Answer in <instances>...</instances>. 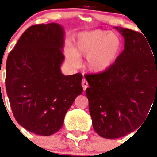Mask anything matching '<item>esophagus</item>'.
Returning <instances> with one entry per match:
<instances>
[{
	"label": "esophagus",
	"instance_id": "obj_1",
	"mask_svg": "<svg viewBox=\"0 0 157 157\" xmlns=\"http://www.w3.org/2000/svg\"><path fill=\"white\" fill-rule=\"evenodd\" d=\"M81 85H82V87H83L84 90H86V89L88 88V86H89L88 82H87V81H86L85 79H83V80H82V81H81Z\"/></svg>",
	"mask_w": 157,
	"mask_h": 157
}]
</instances>
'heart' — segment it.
<instances>
[{
	"label": "heart",
	"instance_id": "1",
	"mask_svg": "<svg viewBox=\"0 0 157 157\" xmlns=\"http://www.w3.org/2000/svg\"><path fill=\"white\" fill-rule=\"evenodd\" d=\"M121 40L117 33L96 29L79 33L75 46L68 45L65 57L70 66L81 65L86 57V67L92 73H102L114 64L121 51Z\"/></svg>",
	"mask_w": 157,
	"mask_h": 157
}]
</instances>
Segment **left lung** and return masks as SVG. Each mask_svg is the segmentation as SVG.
Segmentation results:
<instances>
[{
    "instance_id": "8db88e82",
    "label": "left lung",
    "mask_w": 157,
    "mask_h": 157,
    "mask_svg": "<svg viewBox=\"0 0 157 157\" xmlns=\"http://www.w3.org/2000/svg\"><path fill=\"white\" fill-rule=\"evenodd\" d=\"M115 28L124 37V50L107 71L85 76L93 128L109 139L139 129L157 101V54L140 33Z\"/></svg>"
}]
</instances>
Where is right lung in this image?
Masks as SVG:
<instances>
[{"label":"right lung","instance_id":"1","mask_svg":"<svg viewBox=\"0 0 157 157\" xmlns=\"http://www.w3.org/2000/svg\"><path fill=\"white\" fill-rule=\"evenodd\" d=\"M64 35L59 23L32 26L6 61V88L13 117L38 135L59 131L67 112L83 92L81 74L62 73Z\"/></svg>","mask_w":157,"mask_h":157}]
</instances>
